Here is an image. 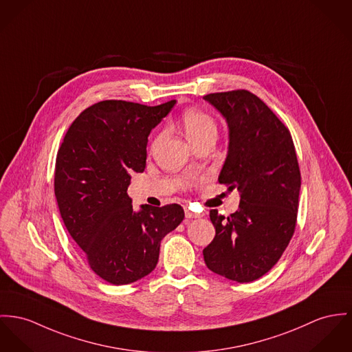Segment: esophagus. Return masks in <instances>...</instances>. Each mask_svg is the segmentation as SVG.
I'll return each instance as SVG.
<instances>
[{
  "instance_id": "1",
  "label": "esophagus",
  "mask_w": 352,
  "mask_h": 352,
  "mask_svg": "<svg viewBox=\"0 0 352 352\" xmlns=\"http://www.w3.org/2000/svg\"><path fill=\"white\" fill-rule=\"evenodd\" d=\"M185 216H186V218H201L202 214L197 213V212H192V210H190L189 208H186L185 209Z\"/></svg>"
}]
</instances>
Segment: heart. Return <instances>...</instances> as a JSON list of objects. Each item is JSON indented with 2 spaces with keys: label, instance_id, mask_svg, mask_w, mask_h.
<instances>
[{
  "label": "heart",
  "instance_id": "b5f03b06",
  "mask_svg": "<svg viewBox=\"0 0 352 352\" xmlns=\"http://www.w3.org/2000/svg\"><path fill=\"white\" fill-rule=\"evenodd\" d=\"M181 123L184 131L191 143L205 138V136L217 135L216 120L210 113L199 109H186L181 116ZM158 140V136L154 142Z\"/></svg>",
  "mask_w": 352,
  "mask_h": 352
}]
</instances>
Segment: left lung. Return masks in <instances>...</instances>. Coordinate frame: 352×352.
<instances>
[{
	"label": "left lung",
	"mask_w": 352,
	"mask_h": 352,
	"mask_svg": "<svg viewBox=\"0 0 352 352\" xmlns=\"http://www.w3.org/2000/svg\"><path fill=\"white\" fill-rule=\"evenodd\" d=\"M226 119L229 150L218 182L239 189L240 209L210 210L216 237L204 249L206 267L237 283L260 278L280 260L298 221L301 185L289 130L246 89L204 96Z\"/></svg>",
	"instance_id": "obj_1"
}]
</instances>
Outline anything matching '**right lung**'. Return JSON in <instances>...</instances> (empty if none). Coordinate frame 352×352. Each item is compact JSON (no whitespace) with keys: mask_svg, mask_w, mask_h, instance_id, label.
<instances>
[{"mask_svg":"<svg viewBox=\"0 0 352 352\" xmlns=\"http://www.w3.org/2000/svg\"><path fill=\"white\" fill-rule=\"evenodd\" d=\"M174 104L99 102L74 120L57 151L54 195L63 222L91 270L109 284L154 271L163 237L185 218L178 204L135 212L127 194L133 171H144L150 131Z\"/></svg>","mask_w":352,"mask_h":352,"instance_id":"add662e5","label":"right lung"}]
</instances>
